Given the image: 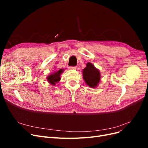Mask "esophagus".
<instances>
[{
  "instance_id": "1",
  "label": "esophagus",
  "mask_w": 148,
  "mask_h": 148,
  "mask_svg": "<svg viewBox=\"0 0 148 148\" xmlns=\"http://www.w3.org/2000/svg\"><path fill=\"white\" fill-rule=\"evenodd\" d=\"M69 69H70V70H75V69H77V67H76V66H70L69 67Z\"/></svg>"
}]
</instances>
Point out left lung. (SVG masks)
Returning a JSON list of instances; mask_svg holds the SVG:
<instances>
[{
    "label": "left lung",
    "mask_w": 148,
    "mask_h": 148,
    "mask_svg": "<svg viewBox=\"0 0 148 148\" xmlns=\"http://www.w3.org/2000/svg\"><path fill=\"white\" fill-rule=\"evenodd\" d=\"M83 77L88 86L91 88H96L101 80V73L92 64L88 62L86 66L83 70Z\"/></svg>",
    "instance_id": "left-lung-1"
}]
</instances>
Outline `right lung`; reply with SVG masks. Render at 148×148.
<instances>
[{
    "label": "right lung",
    "instance_id": "add662e5",
    "mask_svg": "<svg viewBox=\"0 0 148 148\" xmlns=\"http://www.w3.org/2000/svg\"><path fill=\"white\" fill-rule=\"evenodd\" d=\"M63 72V69H60L59 71H55L53 73L47 76V81L52 86H55L56 84L60 80V75Z\"/></svg>",
    "mask_w": 148,
    "mask_h": 148
}]
</instances>
